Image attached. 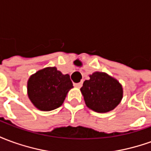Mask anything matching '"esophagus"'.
<instances>
[{
    "mask_svg": "<svg viewBox=\"0 0 151 151\" xmlns=\"http://www.w3.org/2000/svg\"><path fill=\"white\" fill-rule=\"evenodd\" d=\"M82 86V82H78V83H74V86L77 87V88H81Z\"/></svg>",
    "mask_w": 151,
    "mask_h": 151,
    "instance_id": "esophagus-1",
    "label": "esophagus"
}]
</instances>
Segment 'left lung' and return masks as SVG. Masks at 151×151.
Here are the masks:
<instances>
[{"label":"left lung","instance_id":"8db88e82","mask_svg":"<svg viewBox=\"0 0 151 151\" xmlns=\"http://www.w3.org/2000/svg\"><path fill=\"white\" fill-rule=\"evenodd\" d=\"M80 89L86 107L99 113L116 108L123 98V87L117 79L104 72H94Z\"/></svg>","mask_w":151,"mask_h":151}]
</instances>
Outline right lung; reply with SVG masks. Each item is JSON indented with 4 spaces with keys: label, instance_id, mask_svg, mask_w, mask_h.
<instances>
[{
    "label": "right lung",
    "instance_id": "1",
    "mask_svg": "<svg viewBox=\"0 0 151 151\" xmlns=\"http://www.w3.org/2000/svg\"><path fill=\"white\" fill-rule=\"evenodd\" d=\"M69 74H63L56 67L38 70L27 81V95L40 111H52L60 107L73 88Z\"/></svg>",
    "mask_w": 151,
    "mask_h": 151
}]
</instances>
